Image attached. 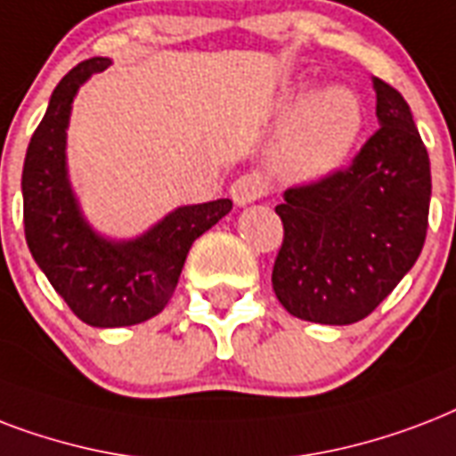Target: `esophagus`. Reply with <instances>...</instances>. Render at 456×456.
<instances>
[{
  "mask_svg": "<svg viewBox=\"0 0 456 456\" xmlns=\"http://www.w3.org/2000/svg\"><path fill=\"white\" fill-rule=\"evenodd\" d=\"M261 195H264V188H261V180L256 173H245L231 185V197L238 207L254 204L256 200H261Z\"/></svg>",
  "mask_w": 456,
  "mask_h": 456,
  "instance_id": "esophagus-1",
  "label": "esophagus"
}]
</instances>
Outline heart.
<instances>
[{
	"label": "heart",
	"instance_id": "1",
	"mask_svg": "<svg viewBox=\"0 0 456 456\" xmlns=\"http://www.w3.org/2000/svg\"><path fill=\"white\" fill-rule=\"evenodd\" d=\"M285 121L271 166L290 183H316L340 168L363 128L362 102L347 87H323L309 94L306 85L283 97Z\"/></svg>",
	"mask_w": 456,
	"mask_h": 456
}]
</instances>
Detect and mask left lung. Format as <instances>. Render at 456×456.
<instances>
[{
  "label": "left lung",
  "mask_w": 456,
  "mask_h": 456,
  "mask_svg": "<svg viewBox=\"0 0 456 456\" xmlns=\"http://www.w3.org/2000/svg\"><path fill=\"white\" fill-rule=\"evenodd\" d=\"M373 90L380 128L352 164L285 190L276 207L285 235L271 283L302 321L347 326L366 319L426 242L428 151L404 97L380 77Z\"/></svg>",
  "instance_id": "left-lung-1"
}]
</instances>
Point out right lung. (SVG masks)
<instances>
[{"label": "right lung", "mask_w": 456, "mask_h": 456, "mask_svg": "<svg viewBox=\"0 0 456 456\" xmlns=\"http://www.w3.org/2000/svg\"><path fill=\"white\" fill-rule=\"evenodd\" d=\"M94 56L56 85L23 164V225L35 264L87 326H135L171 299L190 247L232 209L231 200L178 207L133 240H109L80 211L69 168L66 128L80 85L109 66Z\"/></svg>", "instance_id": "1"}]
</instances>
